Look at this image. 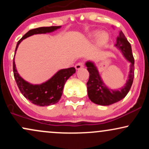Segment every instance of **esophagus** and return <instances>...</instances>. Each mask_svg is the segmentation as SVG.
Masks as SVG:
<instances>
[{"label": "esophagus", "mask_w": 149, "mask_h": 149, "mask_svg": "<svg viewBox=\"0 0 149 149\" xmlns=\"http://www.w3.org/2000/svg\"><path fill=\"white\" fill-rule=\"evenodd\" d=\"M83 66H84V64H83V62H79V63H78L77 64H76L75 68H76V70H79L81 69V68H83Z\"/></svg>", "instance_id": "1"}]
</instances>
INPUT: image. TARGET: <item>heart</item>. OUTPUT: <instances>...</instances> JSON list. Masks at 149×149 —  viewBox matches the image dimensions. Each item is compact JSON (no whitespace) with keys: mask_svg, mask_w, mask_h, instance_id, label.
Instances as JSON below:
<instances>
[{"mask_svg":"<svg viewBox=\"0 0 149 149\" xmlns=\"http://www.w3.org/2000/svg\"><path fill=\"white\" fill-rule=\"evenodd\" d=\"M97 36V45L98 47H104L109 40V35L107 31H101L99 33L98 31H95L89 36V37L91 38H94Z\"/></svg>","mask_w":149,"mask_h":149,"instance_id":"b5f03b06","label":"heart"}]
</instances>
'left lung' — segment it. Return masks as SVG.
Wrapping results in <instances>:
<instances>
[{
	"mask_svg": "<svg viewBox=\"0 0 149 149\" xmlns=\"http://www.w3.org/2000/svg\"><path fill=\"white\" fill-rule=\"evenodd\" d=\"M115 47L122 52L123 57L130 62L128 79L125 85L119 90H112L104 83L101 77L99 70L95 62L88 61L85 66L90 73L89 80L87 83L88 97L93 103L101 106H109L119 102L124 98L130 90L134 79V59L132 53V47L122 31L116 39Z\"/></svg>",
	"mask_w": 149,
	"mask_h": 149,
	"instance_id": "1",
	"label": "left lung"
}]
</instances>
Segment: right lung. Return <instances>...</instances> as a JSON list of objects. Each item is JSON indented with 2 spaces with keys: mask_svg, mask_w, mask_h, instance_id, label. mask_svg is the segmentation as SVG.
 <instances>
[{
  "mask_svg": "<svg viewBox=\"0 0 149 149\" xmlns=\"http://www.w3.org/2000/svg\"><path fill=\"white\" fill-rule=\"evenodd\" d=\"M60 28L61 26L39 27V28L29 31L17 42L16 49H15V54H16L19 45L21 43L24 39L33 35H36V34L51 33ZM13 73H14V77L17 84L22 95L33 104L40 106V107H45V106L52 105L59 102L62 95L65 83L70 77L76 73V69L74 67L60 69L49 79L46 80L41 84H32L22 78L19 74L16 65H15L14 57Z\"/></svg>",
  "mask_w": 149,
  "mask_h": 149,
  "instance_id": "1",
  "label": "right lung"
}]
</instances>
